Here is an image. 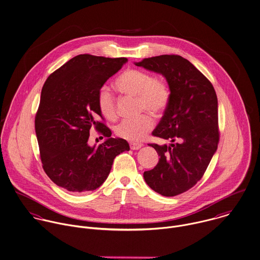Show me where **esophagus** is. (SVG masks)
Here are the masks:
<instances>
[{
    "label": "esophagus",
    "mask_w": 260,
    "mask_h": 260,
    "mask_svg": "<svg viewBox=\"0 0 260 260\" xmlns=\"http://www.w3.org/2000/svg\"><path fill=\"white\" fill-rule=\"evenodd\" d=\"M129 147L132 150H139L143 147V144L141 143H136V142H131L129 143Z\"/></svg>",
    "instance_id": "obj_1"
}]
</instances>
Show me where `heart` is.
I'll return each instance as SVG.
<instances>
[{
	"label": "heart",
	"instance_id": "heart-1",
	"mask_svg": "<svg viewBox=\"0 0 260 260\" xmlns=\"http://www.w3.org/2000/svg\"><path fill=\"white\" fill-rule=\"evenodd\" d=\"M115 88L124 95L136 96L137 108L140 112L151 111L154 114L162 113L170 103L171 90L162 79L153 77L152 74L139 70L127 69L123 71L114 82ZM98 106L101 113L108 120L117 118L115 99L106 86L98 93ZM154 116L144 112L137 117L123 119L115 128L118 137L127 141H140L153 128Z\"/></svg>",
	"mask_w": 260,
	"mask_h": 260
}]
</instances>
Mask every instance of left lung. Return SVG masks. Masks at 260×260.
Instances as JSON below:
<instances>
[{"instance_id":"1","label":"left lung","mask_w":260,"mask_h":260,"mask_svg":"<svg viewBox=\"0 0 260 260\" xmlns=\"http://www.w3.org/2000/svg\"><path fill=\"white\" fill-rule=\"evenodd\" d=\"M136 65L165 76L171 90L169 105L152 133L171 145L149 144L159 158L144 178L156 193L177 196L201 180L217 150V95L207 77L180 55L145 58Z\"/></svg>"}]
</instances>
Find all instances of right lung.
Returning <instances> with one entry per match:
<instances>
[{
    "label": "right lung",
    "mask_w": 260,
    "mask_h": 260,
    "mask_svg": "<svg viewBox=\"0 0 260 260\" xmlns=\"http://www.w3.org/2000/svg\"><path fill=\"white\" fill-rule=\"evenodd\" d=\"M126 61L80 54L45 81L35 132L42 167L57 186L74 193L93 191L108 177L114 157L129 150L125 140L110 138L98 106L99 90ZM92 127L107 138L98 147L88 145Z\"/></svg>",
    "instance_id": "right-lung-1"
}]
</instances>
